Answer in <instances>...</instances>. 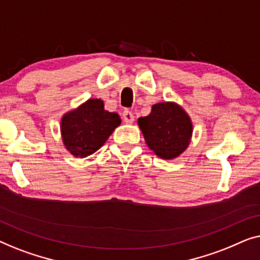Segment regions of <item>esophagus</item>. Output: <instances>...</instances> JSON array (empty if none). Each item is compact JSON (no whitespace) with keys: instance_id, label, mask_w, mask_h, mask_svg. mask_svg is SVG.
Instances as JSON below:
<instances>
[{"instance_id":"obj_1","label":"esophagus","mask_w":260,"mask_h":260,"mask_svg":"<svg viewBox=\"0 0 260 260\" xmlns=\"http://www.w3.org/2000/svg\"><path fill=\"white\" fill-rule=\"evenodd\" d=\"M122 118H123V121L126 123H132L134 121V115L133 113L129 112V111H125L122 113Z\"/></svg>"}]
</instances>
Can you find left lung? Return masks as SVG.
I'll list each match as a JSON object with an SVG mask.
<instances>
[{
  "mask_svg": "<svg viewBox=\"0 0 260 260\" xmlns=\"http://www.w3.org/2000/svg\"><path fill=\"white\" fill-rule=\"evenodd\" d=\"M145 141L159 158H177L188 147L193 126L187 113L175 102L152 106L147 116L138 119Z\"/></svg>",
  "mask_w": 260,
  "mask_h": 260,
  "instance_id": "left-lung-1",
  "label": "left lung"
}]
</instances>
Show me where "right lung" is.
<instances>
[{
    "label": "right lung",
    "instance_id": "right-lung-1",
    "mask_svg": "<svg viewBox=\"0 0 260 260\" xmlns=\"http://www.w3.org/2000/svg\"><path fill=\"white\" fill-rule=\"evenodd\" d=\"M121 123L116 113L105 111L104 101L89 99L61 119V135L66 148L76 158L96 152Z\"/></svg>",
    "mask_w": 260,
    "mask_h": 260
}]
</instances>
